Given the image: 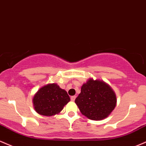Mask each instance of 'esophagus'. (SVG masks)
<instances>
[{
	"instance_id": "34e87169",
	"label": "esophagus",
	"mask_w": 146,
	"mask_h": 146,
	"mask_svg": "<svg viewBox=\"0 0 146 146\" xmlns=\"http://www.w3.org/2000/svg\"><path fill=\"white\" fill-rule=\"evenodd\" d=\"M76 96H73L71 97V101H72V102H74V101L75 100V99H76Z\"/></svg>"
}]
</instances>
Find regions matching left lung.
Instances as JSON below:
<instances>
[{
	"instance_id": "1",
	"label": "left lung",
	"mask_w": 146,
	"mask_h": 146,
	"mask_svg": "<svg viewBox=\"0 0 146 146\" xmlns=\"http://www.w3.org/2000/svg\"><path fill=\"white\" fill-rule=\"evenodd\" d=\"M75 103L86 117L92 120H102L113 111L117 98L109 84L102 80L90 78L82 85Z\"/></svg>"
}]
</instances>
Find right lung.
I'll list each match as a JSON object with an SVG mask.
<instances>
[{
  "mask_svg": "<svg viewBox=\"0 0 146 146\" xmlns=\"http://www.w3.org/2000/svg\"><path fill=\"white\" fill-rule=\"evenodd\" d=\"M70 101L66 90L60 88L56 83H49L36 92L33 104L37 113L50 117L59 114Z\"/></svg>",
  "mask_w": 146,
  "mask_h": 146,
  "instance_id": "right-lung-1",
  "label": "right lung"
}]
</instances>
